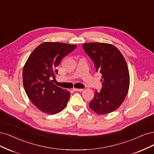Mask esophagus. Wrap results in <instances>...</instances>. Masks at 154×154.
I'll return each mask as SVG.
<instances>
[{
	"mask_svg": "<svg viewBox=\"0 0 154 154\" xmlns=\"http://www.w3.org/2000/svg\"><path fill=\"white\" fill-rule=\"evenodd\" d=\"M73 90L75 91H82L83 89H79V88H73Z\"/></svg>",
	"mask_w": 154,
	"mask_h": 154,
	"instance_id": "1",
	"label": "esophagus"
}]
</instances>
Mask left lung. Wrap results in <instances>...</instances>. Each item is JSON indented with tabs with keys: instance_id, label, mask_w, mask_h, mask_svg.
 I'll return each mask as SVG.
<instances>
[{
	"instance_id": "left-lung-1",
	"label": "left lung",
	"mask_w": 154,
	"mask_h": 154,
	"mask_svg": "<svg viewBox=\"0 0 154 154\" xmlns=\"http://www.w3.org/2000/svg\"><path fill=\"white\" fill-rule=\"evenodd\" d=\"M92 59L96 71L102 74V88L95 91L89 106L98 115L116 110L127 95L130 76L127 64L120 51L111 44L88 43L82 45Z\"/></svg>"
}]
</instances>
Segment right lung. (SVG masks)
Here are the masks:
<instances>
[{
  "label": "right lung",
  "mask_w": 154,
  "mask_h": 154,
  "mask_svg": "<svg viewBox=\"0 0 154 154\" xmlns=\"http://www.w3.org/2000/svg\"><path fill=\"white\" fill-rule=\"evenodd\" d=\"M76 45L45 42L32 51L25 64L22 77L25 91L34 106L48 115L63 111L70 93L56 86L57 67L63 57L75 50Z\"/></svg>",
  "instance_id": "add662e5"
}]
</instances>
